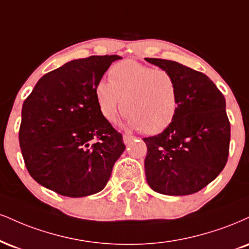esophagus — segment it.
<instances>
[{
  "instance_id": "obj_1",
  "label": "esophagus",
  "mask_w": 249,
  "mask_h": 249,
  "mask_svg": "<svg viewBox=\"0 0 249 249\" xmlns=\"http://www.w3.org/2000/svg\"><path fill=\"white\" fill-rule=\"evenodd\" d=\"M133 139H134V137L128 136V134H124V136H123V140H124L125 145H128L130 142H132Z\"/></svg>"
}]
</instances>
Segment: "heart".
I'll return each mask as SVG.
<instances>
[{
    "label": "heart",
    "instance_id": "1",
    "mask_svg": "<svg viewBox=\"0 0 249 249\" xmlns=\"http://www.w3.org/2000/svg\"><path fill=\"white\" fill-rule=\"evenodd\" d=\"M109 79L95 86L101 115L112 122L122 106V126L159 133L172 124L178 110V86L168 71L155 70L134 60L112 66Z\"/></svg>",
    "mask_w": 249,
    "mask_h": 249
}]
</instances>
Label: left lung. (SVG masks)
Segmentation results:
<instances>
[{
	"mask_svg": "<svg viewBox=\"0 0 249 249\" xmlns=\"http://www.w3.org/2000/svg\"><path fill=\"white\" fill-rule=\"evenodd\" d=\"M178 86V110L160 134L143 138L145 174L159 194L197 193L219 175L229 158L231 126L225 97L205 74L172 60L145 58Z\"/></svg>",
	"mask_w": 249,
	"mask_h": 249,
	"instance_id": "left-lung-1",
	"label": "left lung"
}]
</instances>
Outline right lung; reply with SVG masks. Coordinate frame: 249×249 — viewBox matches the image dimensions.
Returning <instances> with one entry per match:
<instances>
[{"label": "right lung", "instance_id": "add662e5", "mask_svg": "<svg viewBox=\"0 0 249 249\" xmlns=\"http://www.w3.org/2000/svg\"><path fill=\"white\" fill-rule=\"evenodd\" d=\"M119 55L71 60L45 74L22 107L19 146L36 182L67 197L104 189L125 149L101 115L95 86Z\"/></svg>", "mask_w": 249, "mask_h": 249}]
</instances>
